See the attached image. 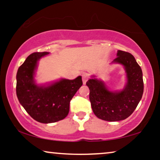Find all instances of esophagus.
Instances as JSON below:
<instances>
[{
    "instance_id": "1",
    "label": "esophagus",
    "mask_w": 160,
    "mask_h": 160,
    "mask_svg": "<svg viewBox=\"0 0 160 160\" xmlns=\"http://www.w3.org/2000/svg\"><path fill=\"white\" fill-rule=\"evenodd\" d=\"M82 82H83L84 85H85L86 82H87V81H88V75L85 74V73H84L82 75Z\"/></svg>"
}]
</instances>
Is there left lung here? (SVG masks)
<instances>
[{
    "label": "left lung",
    "instance_id": "obj_1",
    "mask_svg": "<svg viewBox=\"0 0 160 160\" xmlns=\"http://www.w3.org/2000/svg\"><path fill=\"white\" fill-rule=\"evenodd\" d=\"M117 57L112 62L123 66L126 83L121 90L112 91L101 80L91 76L86 85L90 89L92 109L97 118L107 121L124 120L131 116L142 98L144 85L141 68L134 56L126 51H117Z\"/></svg>",
    "mask_w": 160,
    "mask_h": 160
}]
</instances>
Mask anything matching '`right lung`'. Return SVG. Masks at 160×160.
<instances>
[{"label":"right lung","instance_id":"add662e5","mask_svg":"<svg viewBox=\"0 0 160 160\" xmlns=\"http://www.w3.org/2000/svg\"><path fill=\"white\" fill-rule=\"evenodd\" d=\"M49 52L29 55L18 70L16 94L20 104L38 122L51 123L63 120L69 113L70 102L82 85V77L61 78L44 85L35 80L38 62Z\"/></svg>","mask_w":160,"mask_h":160}]
</instances>
